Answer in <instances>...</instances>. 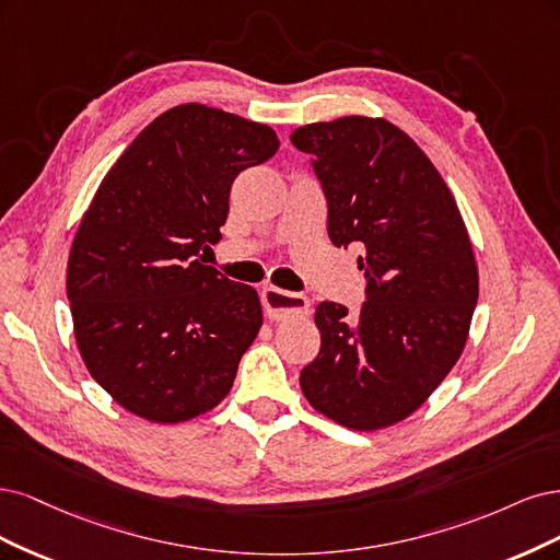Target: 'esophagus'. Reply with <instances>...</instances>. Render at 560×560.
Listing matches in <instances>:
<instances>
[{
  "mask_svg": "<svg viewBox=\"0 0 560 560\" xmlns=\"http://www.w3.org/2000/svg\"><path fill=\"white\" fill-rule=\"evenodd\" d=\"M262 306L265 314L272 320H288V318H300L310 314V298L302 293H288L281 288L267 285L262 288Z\"/></svg>",
  "mask_w": 560,
  "mask_h": 560,
  "instance_id": "obj_1",
  "label": "esophagus"
}]
</instances>
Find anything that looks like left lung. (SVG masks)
<instances>
[{"instance_id": "obj_1", "label": "left lung", "mask_w": 560, "mask_h": 560, "mask_svg": "<svg viewBox=\"0 0 560 560\" xmlns=\"http://www.w3.org/2000/svg\"><path fill=\"white\" fill-rule=\"evenodd\" d=\"M328 200L335 246H363L365 302H320V351L300 372L304 398L332 421H402L463 353L479 277L454 195L428 155L384 118L347 116L291 135Z\"/></svg>"}]
</instances>
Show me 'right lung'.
I'll list each match as a JSON object with an SVG mask.
<instances>
[{
  "label": "right lung",
  "instance_id": "add662e5",
  "mask_svg": "<svg viewBox=\"0 0 560 560\" xmlns=\"http://www.w3.org/2000/svg\"><path fill=\"white\" fill-rule=\"evenodd\" d=\"M267 125L182 104L104 176L77 230L67 300L88 372L128 411L188 421L232 388L262 326L254 288L202 265L240 172L269 160Z\"/></svg>",
  "mask_w": 560,
  "mask_h": 560
}]
</instances>
